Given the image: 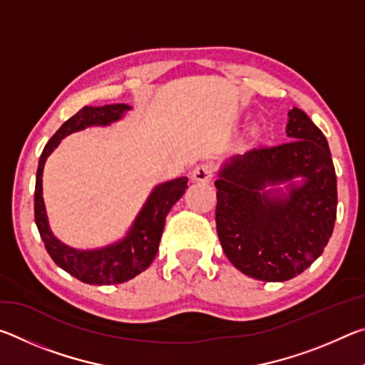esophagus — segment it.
Wrapping results in <instances>:
<instances>
[{
    "instance_id": "34e87169",
    "label": "esophagus",
    "mask_w": 365,
    "mask_h": 365,
    "mask_svg": "<svg viewBox=\"0 0 365 365\" xmlns=\"http://www.w3.org/2000/svg\"><path fill=\"white\" fill-rule=\"evenodd\" d=\"M212 177H214V165L209 163L197 164L196 168L191 170V178H193V182L207 183L212 180Z\"/></svg>"
}]
</instances>
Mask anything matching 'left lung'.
Instances as JSON below:
<instances>
[{
  "label": "left lung",
  "instance_id": "obj_1",
  "mask_svg": "<svg viewBox=\"0 0 365 365\" xmlns=\"http://www.w3.org/2000/svg\"><path fill=\"white\" fill-rule=\"evenodd\" d=\"M287 137L230 158L214 182L222 250L238 270L262 282L304 272L324 252L336 219V175L324 133L293 108Z\"/></svg>",
  "mask_w": 365,
  "mask_h": 365
}]
</instances>
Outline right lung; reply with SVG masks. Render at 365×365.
<instances>
[{"instance_id": "obj_1", "label": "right lung", "mask_w": 365, "mask_h": 365, "mask_svg": "<svg viewBox=\"0 0 365 365\" xmlns=\"http://www.w3.org/2000/svg\"><path fill=\"white\" fill-rule=\"evenodd\" d=\"M132 108L128 104H106L101 108L85 106L66 120L53 135L43 150L35 182V224L45 243L48 255L67 274L90 285H117L128 282L150 267L156 257L163 237L165 217L172 206L180 200L188 188V178L180 177L154 187L146 202L138 212L130 230L119 242L98 250H76L54 237L48 224L45 201H43L41 177L49 154L58 148L61 140L73 132L93 125H109L120 120Z\"/></svg>"}]
</instances>
